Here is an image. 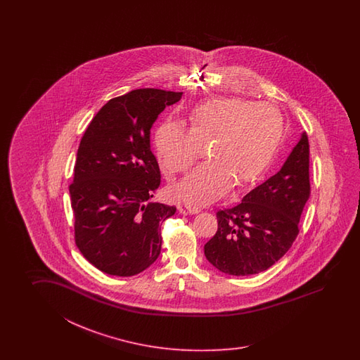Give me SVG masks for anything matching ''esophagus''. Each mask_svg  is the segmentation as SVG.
I'll return each mask as SVG.
<instances>
[{
  "label": "esophagus",
  "instance_id": "obj_1",
  "mask_svg": "<svg viewBox=\"0 0 360 360\" xmlns=\"http://www.w3.org/2000/svg\"><path fill=\"white\" fill-rule=\"evenodd\" d=\"M179 212L183 214H198L199 210L188 203H183V205H179Z\"/></svg>",
  "mask_w": 360,
  "mask_h": 360
}]
</instances>
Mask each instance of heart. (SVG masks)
Listing matches in <instances>:
<instances>
[{
  "mask_svg": "<svg viewBox=\"0 0 360 360\" xmlns=\"http://www.w3.org/2000/svg\"><path fill=\"white\" fill-rule=\"evenodd\" d=\"M191 130L165 121L154 143L167 175L184 172L197 161L202 146L212 141L211 161L191 171L174 186V194L202 205L219 198L230 186H245L266 171L283 138V118L268 103L214 98L191 109Z\"/></svg>",
  "mask_w": 360,
  "mask_h": 360,
  "instance_id": "b5f03b06",
  "label": "heart"
}]
</instances>
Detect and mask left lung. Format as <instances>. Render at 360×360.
I'll use <instances>...</instances> for the list:
<instances>
[{"instance_id": "1", "label": "left lung", "mask_w": 360, "mask_h": 360, "mask_svg": "<svg viewBox=\"0 0 360 360\" xmlns=\"http://www.w3.org/2000/svg\"><path fill=\"white\" fill-rule=\"evenodd\" d=\"M310 195L309 140L301 134L282 169L219 211L217 231L205 245L214 268L229 276H252L270 268L291 248Z\"/></svg>"}]
</instances>
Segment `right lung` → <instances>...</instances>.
<instances>
[{
    "mask_svg": "<svg viewBox=\"0 0 360 360\" xmlns=\"http://www.w3.org/2000/svg\"><path fill=\"white\" fill-rule=\"evenodd\" d=\"M183 92L139 89L110 99L92 118L69 186L75 239L109 276H136L161 253V225L176 207L149 202L161 184L150 129Z\"/></svg>",
    "mask_w": 360,
    "mask_h": 360,
    "instance_id": "1",
    "label": "right lung"
}]
</instances>
